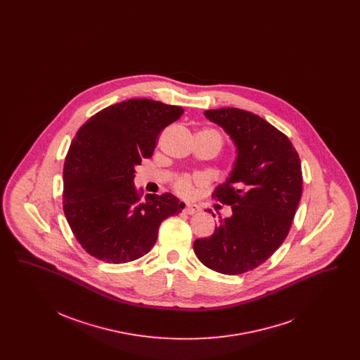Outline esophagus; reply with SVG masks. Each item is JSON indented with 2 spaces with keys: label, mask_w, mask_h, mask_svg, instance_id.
Segmentation results:
<instances>
[{
  "label": "esophagus",
  "mask_w": 360,
  "mask_h": 360,
  "mask_svg": "<svg viewBox=\"0 0 360 360\" xmlns=\"http://www.w3.org/2000/svg\"><path fill=\"white\" fill-rule=\"evenodd\" d=\"M185 213H188V214H194V213H198V212H201V207L197 205V204H191V202H186V205H185Z\"/></svg>",
  "instance_id": "esophagus-1"
}]
</instances>
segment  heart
I'll use <instances>...</instances> for the list:
<instances>
[{
  "instance_id": "b5f03b06",
  "label": "heart",
  "mask_w": 360,
  "mask_h": 360,
  "mask_svg": "<svg viewBox=\"0 0 360 360\" xmlns=\"http://www.w3.org/2000/svg\"><path fill=\"white\" fill-rule=\"evenodd\" d=\"M206 132H209V134H212L213 136H216V139H217V140L220 141V144H221V136H220L219 132H216V131H213V129H206ZM175 188L178 190V193H181V194H184V195L188 194L190 190H191V181H190V178H188V176L181 178V179L176 182Z\"/></svg>"
}]
</instances>
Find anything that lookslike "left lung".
I'll use <instances>...</instances> for the list:
<instances>
[{
	"instance_id": "left-lung-1",
	"label": "left lung",
	"mask_w": 360,
	"mask_h": 360,
	"mask_svg": "<svg viewBox=\"0 0 360 360\" xmlns=\"http://www.w3.org/2000/svg\"><path fill=\"white\" fill-rule=\"evenodd\" d=\"M204 115L223 128L236 150L232 170L213 193L231 205L232 216L193 248L206 267L241 274L267 260L286 239L302 193L301 162L288 136L257 115L238 108Z\"/></svg>"
}]
</instances>
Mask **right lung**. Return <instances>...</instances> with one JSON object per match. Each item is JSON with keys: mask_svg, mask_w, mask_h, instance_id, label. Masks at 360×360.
<instances>
[{"mask_svg": "<svg viewBox=\"0 0 360 360\" xmlns=\"http://www.w3.org/2000/svg\"><path fill=\"white\" fill-rule=\"evenodd\" d=\"M182 113L181 106L132 98L96 113L72 139L63 169V209L91 257L136 260L154 247L160 223L185 207L172 193L141 200L134 185L135 167L153 156L159 132Z\"/></svg>", "mask_w": 360, "mask_h": 360, "instance_id": "right-lung-1", "label": "right lung"}]
</instances>
